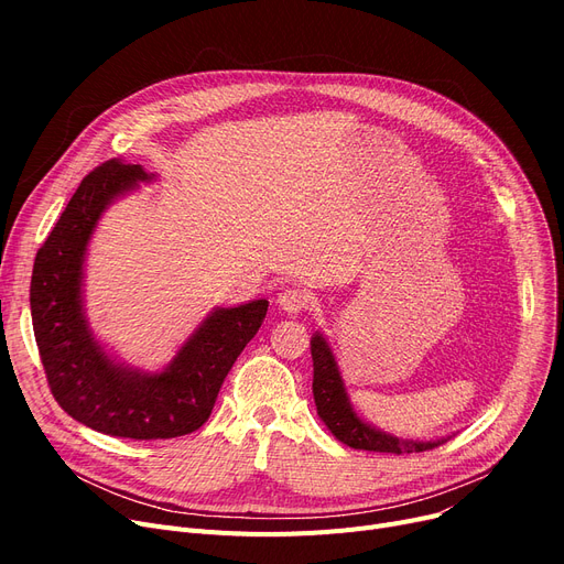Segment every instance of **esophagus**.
<instances>
[{"label":"esophagus","instance_id":"esophagus-1","mask_svg":"<svg viewBox=\"0 0 564 564\" xmlns=\"http://www.w3.org/2000/svg\"><path fill=\"white\" fill-rule=\"evenodd\" d=\"M276 304H279V308H281L283 313H288V315H300L302 311L308 308L311 297H308V292H304V290H300V288H288V290H283V292L279 294Z\"/></svg>","mask_w":564,"mask_h":564}]
</instances>
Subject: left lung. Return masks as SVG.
Returning <instances> with one entry per match:
<instances>
[{"label": "left lung", "mask_w": 564, "mask_h": 564, "mask_svg": "<svg viewBox=\"0 0 564 564\" xmlns=\"http://www.w3.org/2000/svg\"><path fill=\"white\" fill-rule=\"evenodd\" d=\"M311 357H313V398L317 406V416L340 443H345V446L354 451L409 455V453L432 451L451 438V436H441L432 441L402 438L375 427L372 423L364 421L357 413V409H354V404L349 402L336 354L322 332H315L311 338Z\"/></svg>", "instance_id": "obj_1"}]
</instances>
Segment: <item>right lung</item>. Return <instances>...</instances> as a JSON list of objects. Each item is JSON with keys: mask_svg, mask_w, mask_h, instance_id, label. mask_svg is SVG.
Returning <instances> with one entry per match:
<instances>
[{"mask_svg": "<svg viewBox=\"0 0 564 564\" xmlns=\"http://www.w3.org/2000/svg\"><path fill=\"white\" fill-rule=\"evenodd\" d=\"M141 164L109 160L88 173L36 253L29 304L50 391L62 409L102 434L173 438L210 419L221 383L267 315V300L213 308L169 366L148 372L118 361L84 308L88 242L107 207L153 183Z\"/></svg>", "mask_w": 564, "mask_h": 564, "instance_id": "add662e5", "label": "right lung"}]
</instances>
